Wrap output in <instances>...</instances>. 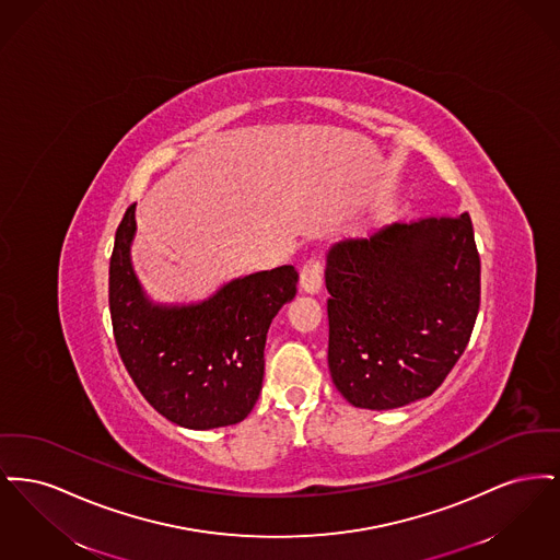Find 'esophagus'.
<instances>
[{"label":"esophagus","mask_w":560,"mask_h":560,"mask_svg":"<svg viewBox=\"0 0 560 560\" xmlns=\"http://www.w3.org/2000/svg\"><path fill=\"white\" fill-rule=\"evenodd\" d=\"M323 283V260L313 256L300 270V288L306 293H319Z\"/></svg>","instance_id":"esophagus-1"}]
</instances>
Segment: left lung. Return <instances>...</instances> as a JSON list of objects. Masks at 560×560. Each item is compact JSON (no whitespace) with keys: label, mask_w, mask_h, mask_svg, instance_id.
Segmentation results:
<instances>
[{"label":"left lung","mask_w":560,"mask_h":560,"mask_svg":"<svg viewBox=\"0 0 560 560\" xmlns=\"http://www.w3.org/2000/svg\"><path fill=\"white\" fill-rule=\"evenodd\" d=\"M327 363L342 397L395 409L430 397L466 350L480 304L468 213L397 222L327 252Z\"/></svg>","instance_id":"8db88e82"}]
</instances>
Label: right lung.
Listing matches in <instances>:
<instances>
[{
	"label": "right lung",
	"instance_id": "obj_1",
	"mask_svg": "<svg viewBox=\"0 0 560 560\" xmlns=\"http://www.w3.org/2000/svg\"><path fill=\"white\" fill-rule=\"evenodd\" d=\"M136 206L115 233L108 308L119 357L163 418L190 430L247 418L262 390L268 327L293 300L292 265L245 275L197 304H155L130 258Z\"/></svg>",
	"mask_w": 560,
	"mask_h": 560
}]
</instances>
